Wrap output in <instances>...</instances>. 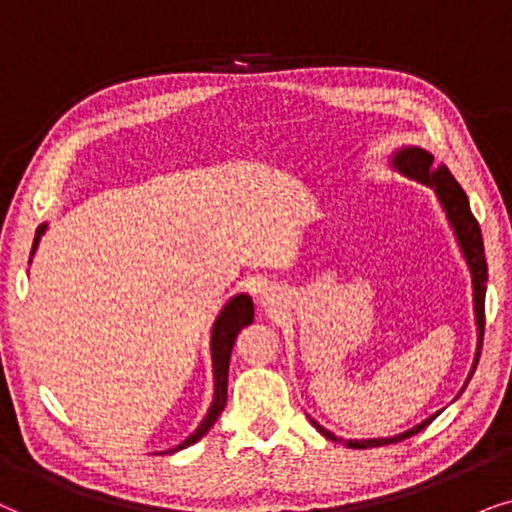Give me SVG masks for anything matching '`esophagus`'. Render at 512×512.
Returning a JSON list of instances; mask_svg holds the SVG:
<instances>
[{
	"mask_svg": "<svg viewBox=\"0 0 512 512\" xmlns=\"http://www.w3.org/2000/svg\"><path fill=\"white\" fill-rule=\"evenodd\" d=\"M260 299H262V304H271V306H274L276 302H278V295H276V292L274 290H271V288H267V290H264L262 292V295H260Z\"/></svg>",
	"mask_w": 512,
	"mask_h": 512,
	"instance_id": "34e87169",
	"label": "esophagus"
}]
</instances>
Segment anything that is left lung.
Instances as JSON below:
<instances>
[{"mask_svg":"<svg viewBox=\"0 0 512 512\" xmlns=\"http://www.w3.org/2000/svg\"><path fill=\"white\" fill-rule=\"evenodd\" d=\"M393 166H395V170H400V173H403V175L412 177V180L424 182L426 187L435 189L440 206H442V210H445L449 224H452L454 236H456V241H459V248L463 252V257H466L470 276H473L475 323H478V353H475L473 370H470L468 379H466V386H468V381H470V377H473L475 367H478V360H480V353H482V337H485L487 260H485V245H482L480 224L473 217V213H470L468 196L459 187V182L454 180V175L449 173L447 166L433 168V154H428L426 149H421V147H403V149H400V152H395ZM461 391H463V388H461ZM438 414H433V417H428L426 421H421V424L410 428V431H405V433H400V435H393V438H374V440H344V438H337L335 433L325 431V428L320 426V424H316V421H313V419H311V424L316 426L318 433L325 435L327 440L344 442V445L351 447V449H370V447H381V445H393V442L412 438V435H417L419 431H424V428L431 424V421L438 417Z\"/></svg>","mask_w":512,"mask_h":512,"instance_id":"1","label":"left lung"}]
</instances>
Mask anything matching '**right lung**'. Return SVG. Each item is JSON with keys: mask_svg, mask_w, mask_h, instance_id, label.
I'll return each mask as SVG.
<instances>
[{"mask_svg": "<svg viewBox=\"0 0 512 512\" xmlns=\"http://www.w3.org/2000/svg\"><path fill=\"white\" fill-rule=\"evenodd\" d=\"M44 231H46V222L37 229V234H34L32 255H34V250H37L39 238H42ZM252 318H255V306H252V299L248 295L231 297L229 302L222 306L220 316H217L215 323H213V332H210V353H213V377H215L213 405H210L206 419L201 421L199 428H196V431L189 435L185 442H180L177 447L168 449V454L180 452V449H185L189 445H194V442H199L203 435H206L210 428H213L217 417L222 414L224 405H227V379H229L231 349H234L238 332H241L245 325H250Z\"/></svg>", "mask_w": 512, "mask_h": 512, "instance_id": "obj_1", "label": "right lung"}]
</instances>
